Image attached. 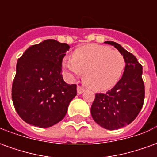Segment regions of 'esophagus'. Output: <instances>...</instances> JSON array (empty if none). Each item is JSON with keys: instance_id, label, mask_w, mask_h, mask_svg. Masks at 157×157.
I'll use <instances>...</instances> for the list:
<instances>
[{"instance_id": "obj_1", "label": "esophagus", "mask_w": 157, "mask_h": 157, "mask_svg": "<svg viewBox=\"0 0 157 157\" xmlns=\"http://www.w3.org/2000/svg\"><path fill=\"white\" fill-rule=\"evenodd\" d=\"M84 91H85V88H84V87H82L81 86H77V93H78V94H82V93L84 92Z\"/></svg>"}]
</instances>
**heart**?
Returning <instances> with one entry per match:
<instances>
[{"mask_svg": "<svg viewBox=\"0 0 157 157\" xmlns=\"http://www.w3.org/2000/svg\"><path fill=\"white\" fill-rule=\"evenodd\" d=\"M62 66L71 77L83 73V82L89 88L103 92L118 83L124 70L125 59L117 49L87 44L76 48L72 58H64Z\"/></svg>", "mask_w": 157, "mask_h": 157, "instance_id": "heart-1", "label": "heart"}]
</instances>
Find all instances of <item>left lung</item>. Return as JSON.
Wrapping results in <instances>:
<instances>
[{"label":"left lung","instance_id":"8db88e82","mask_svg":"<svg viewBox=\"0 0 157 157\" xmlns=\"http://www.w3.org/2000/svg\"><path fill=\"white\" fill-rule=\"evenodd\" d=\"M125 59L122 78L106 93H96L91 113L94 121L104 128L115 130L129 124L140 112L145 99V85L142 79V65L134 55L113 41Z\"/></svg>","mask_w":157,"mask_h":157}]
</instances>
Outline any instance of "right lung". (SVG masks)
I'll use <instances>...</instances> for the list:
<instances>
[{
    "label": "right lung",
    "mask_w": 157,
    "mask_h": 157,
    "mask_svg": "<svg viewBox=\"0 0 157 157\" xmlns=\"http://www.w3.org/2000/svg\"><path fill=\"white\" fill-rule=\"evenodd\" d=\"M67 44L47 39L32 45L18 59L12 87L13 105L26 123L48 128L62 120L75 98L76 85L65 83L62 60Z\"/></svg>",
    "instance_id": "add662e5"
}]
</instances>
